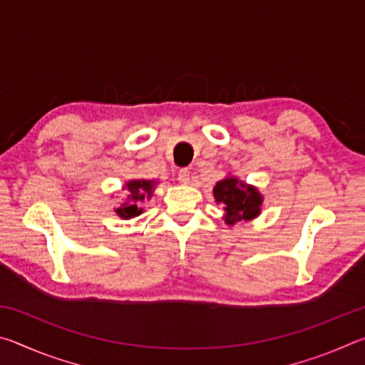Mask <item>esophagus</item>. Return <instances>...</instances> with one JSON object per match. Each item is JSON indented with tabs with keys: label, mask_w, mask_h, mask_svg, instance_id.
<instances>
[{
	"label": "esophagus",
	"mask_w": 365,
	"mask_h": 365,
	"mask_svg": "<svg viewBox=\"0 0 365 365\" xmlns=\"http://www.w3.org/2000/svg\"><path fill=\"white\" fill-rule=\"evenodd\" d=\"M177 180L180 182V183H183V185L190 183V170L188 169H180V170H178Z\"/></svg>",
	"instance_id": "obj_1"
}]
</instances>
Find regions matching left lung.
Here are the masks:
<instances>
[{
    "mask_svg": "<svg viewBox=\"0 0 365 365\" xmlns=\"http://www.w3.org/2000/svg\"><path fill=\"white\" fill-rule=\"evenodd\" d=\"M215 202L224 207L228 225L251 220L261 214L264 197L256 187L240 182L237 177H227L215 183L212 190Z\"/></svg>",
    "mask_w": 365,
    "mask_h": 365,
    "instance_id": "8db88e82",
    "label": "left lung"
}]
</instances>
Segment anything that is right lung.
<instances>
[{
  "label": "right lung",
  "instance_id": "right-lung-1",
  "mask_svg": "<svg viewBox=\"0 0 365 365\" xmlns=\"http://www.w3.org/2000/svg\"><path fill=\"white\" fill-rule=\"evenodd\" d=\"M156 180H130L125 183L127 190V200L120 202L119 207L115 209V212L122 219H135L137 215L143 212L141 209V202H143L146 197L150 200L153 195V190L156 187Z\"/></svg>",
  "mask_w": 365,
  "mask_h": 365
}]
</instances>
